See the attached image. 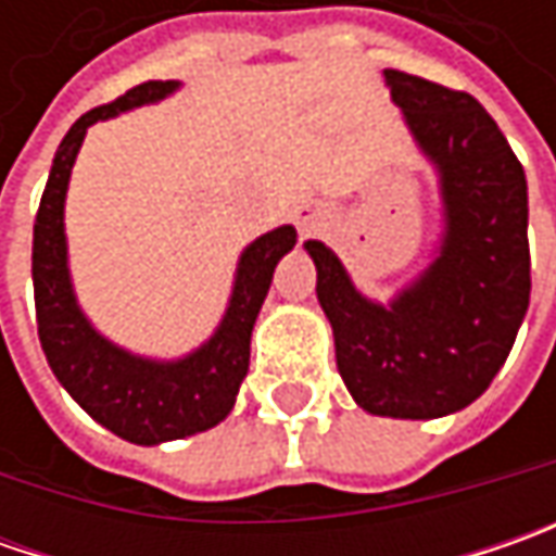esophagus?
<instances>
[{
  "instance_id": "esophagus-1",
  "label": "esophagus",
  "mask_w": 556,
  "mask_h": 556,
  "mask_svg": "<svg viewBox=\"0 0 556 556\" xmlns=\"http://www.w3.org/2000/svg\"><path fill=\"white\" fill-rule=\"evenodd\" d=\"M300 225H303V228H306V231H309V228H312L309 219H300Z\"/></svg>"
}]
</instances>
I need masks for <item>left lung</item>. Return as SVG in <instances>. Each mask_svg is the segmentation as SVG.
<instances>
[{
	"label": "left lung",
	"mask_w": 556,
	"mask_h": 556,
	"mask_svg": "<svg viewBox=\"0 0 556 556\" xmlns=\"http://www.w3.org/2000/svg\"><path fill=\"white\" fill-rule=\"evenodd\" d=\"M383 76L442 179L437 263L377 306L321 241L306 250L346 390L371 415L427 420L480 399L517 340L532 290L526 173L477 98L393 67Z\"/></svg>",
	"instance_id": "left-lung-1"
}]
</instances>
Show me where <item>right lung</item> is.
<instances>
[{"mask_svg": "<svg viewBox=\"0 0 556 556\" xmlns=\"http://www.w3.org/2000/svg\"><path fill=\"white\" fill-rule=\"evenodd\" d=\"M179 83L173 79H148L76 119L54 151L52 173L33 223V296L42 353L64 390L101 427L136 445L194 437L228 417L250 368V333L275 266L296 244L293 225H281L247 247L219 331L198 353L179 362H148L123 353L86 321L71 288L64 241V194L76 151L92 123L161 101Z\"/></svg>", "mask_w": 556, "mask_h": 556, "instance_id": "right-lung-1", "label": "right lung"}]
</instances>
